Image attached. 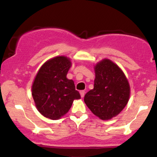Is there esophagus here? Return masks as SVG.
Masks as SVG:
<instances>
[{
  "mask_svg": "<svg viewBox=\"0 0 157 157\" xmlns=\"http://www.w3.org/2000/svg\"><path fill=\"white\" fill-rule=\"evenodd\" d=\"M80 96H81L82 98L84 97V95H85V91H84V90H81V91L80 92Z\"/></svg>",
  "mask_w": 157,
  "mask_h": 157,
  "instance_id": "1",
  "label": "esophagus"
}]
</instances>
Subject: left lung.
Here are the masks:
<instances>
[{
    "label": "left lung",
    "instance_id": "left-lung-1",
    "mask_svg": "<svg viewBox=\"0 0 157 157\" xmlns=\"http://www.w3.org/2000/svg\"><path fill=\"white\" fill-rule=\"evenodd\" d=\"M94 88L86 93L84 102L102 120L116 116L127 105L130 86L124 73L115 63L104 59L95 67Z\"/></svg>",
    "mask_w": 157,
    "mask_h": 157
}]
</instances>
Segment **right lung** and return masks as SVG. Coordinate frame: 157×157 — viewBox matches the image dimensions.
Here are the masks:
<instances>
[{
    "label": "right lung",
    "mask_w": 157,
    "mask_h": 157,
    "mask_svg": "<svg viewBox=\"0 0 157 157\" xmlns=\"http://www.w3.org/2000/svg\"><path fill=\"white\" fill-rule=\"evenodd\" d=\"M71 61L64 56L48 60L35 78L32 94L38 111L46 118L56 120L65 115L74 99H80L72 80L67 78Z\"/></svg>",
    "instance_id": "obj_1"
}]
</instances>
